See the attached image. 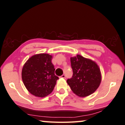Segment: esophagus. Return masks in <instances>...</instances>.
Masks as SVG:
<instances>
[{"label": "esophagus", "instance_id": "34e87169", "mask_svg": "<svg viewBox=\"0 0 125 125\" xmlns=\"http://www.w3.org/2000/svg\"><path fill=\"white\" fill-rule=\"evenodd\" d=\"M60 78H66V75L64 74H63L62 75L60 76Z\"/></svg>", "mask_w": 125, "mask_h": 125}]
</instances>
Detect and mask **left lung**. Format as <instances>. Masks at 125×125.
Here are the masks:
<instances>
[{
  "label": "left lung",
  "mask_w": 125,
  "mask_h": 125,
  "mask_svg": "<svg viewBox=\"0 0 125 125\" xmlns=\"http://www.w3.org/2000/svg\"><path fill=\"white\" fill-rule=\"evenodd\" d=\"M73 75L67 80L71 90L80 97L93 94L101 82V73L97 64L92 60L77 55L70 58Z\"/></svg>",
  "instance_id": "left-lung-1"
}]
</instances>
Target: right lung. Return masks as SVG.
<instances>
[{
  "label": "right lung",
  "mask_w": 125,
  "mask_h": 125,
  "mask_svg": "<svg viewBox=\"0 0 125 125\" xmlns=\"http://www.w3.org/2000/svg\"><path fill=\"white\" fill-rule=\"evenodd\" d=\"M52 55L48 54L34 55L23 66L21 78L27 90L38 97H44L52 92L59 79L55 75Z\"/></svg>",
  "instance_id": "1"
}]
</instances>
